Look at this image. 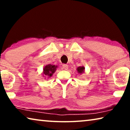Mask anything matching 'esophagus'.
I'll list each match as a JSON object with an SVG mask.
<instances>
[{
    "label": "esophagus",
    "mask_w": 130,
    "mask_h": 130,
    "mask_svg": "<svg viewBox=\"0 0 130 130\" xmlns=\"http://www.w3.org/2000/svg\"><path fill=\"white\" fill-rule=\"evenodd\" d=\"M63 68L64 69V70H67V69H69V66L67 64H63Z\"/></svg>",
    "instance_id": "obj_1"
}]
</instances>
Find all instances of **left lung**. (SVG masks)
<instances>
[{"label":"left lung","instance_id":"8db88e82","mask_svg":"<svg viewBox=\"0 0 130 130\" xmlns=\"http://www.w3.org/2000/svg\"><path fill=\"white\" fill-rule=\"evenodd\" d=\"M85 67L84 66H79L78 67L77 69H76V70L78 73L79 74H82L85 72Z\"/></svg>","mask_w":130,"mask_h":130}]
</instances>
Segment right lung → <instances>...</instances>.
<instances>
[{
	"label": "right lung",
	"mask_w": 130,
	"mask_h": 130,
	"mask_svg": "<svg viewBox=\"0 0 130 130\" xmlns=\"http://www.w3.org/2000/svg\"><path fill=\"white\" fill-rule=\"evenodd\" d=\"M57 67V66L51 64L45 66L43 68V71H42V74L43 77H51L53 75V74L56 72Z\"/></svg>",
	"instance_id": "1"
}]
</instances>
